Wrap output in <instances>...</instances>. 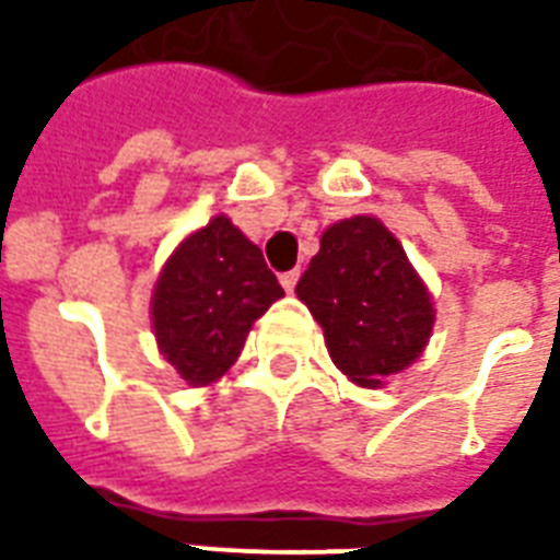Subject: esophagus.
<instances>
[{
	"instance_id": "esophagus-1",
	"label": "esophagus",
	"mask_w": 560,
	"mask_h": 560,
	"mask_svg": "<svg viewBox=\"0 0 560 560\" xmlns=\"http://www.w3.org/2000/svg\"><path fill=\"white\" fill-rule=\"evenodd\" d=\"M296 281H299V270L281 272V288L288 290V293H293V290H296Z\"/></svg>"
}]
</instances>
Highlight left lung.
Wrapping results in <instances>:
<instances>
[{
	"label": "left lung",
	"instance_id": "obj_1",
	"mask_svg": "<svg viewBox=\"0 0 560 560\" xmlns=\"http://www.w3.org/2000/svg\"><path fill=\"white\" fill-rule=\"evenodd\" d=\"M296 296L323 325L334 366L369 389L416 363L433 331L430 290L398 237L369 214L325 229Z\"/></svg>",
	"mask_w": 560,
	"mask_h": 560
}]
</instances>
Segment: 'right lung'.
<instances>
[{
    "instance_id": "add662e5",
    "label": "right lung",
    "mask_w": 560,
    "mask_h": 560,
    "mask_svg": "<svg viewBox=\"0 0 560 560\" xmlns=\"http://www.w3.org/2000/svg\"><path fill=\"white\" fill-rule=\"evenodd\" d=\"M284 296L261 249L218 214L191 232L162 267L151 299L160 354L191 386L226 374L253 323Z\"/></svg>"
}]
</instances>
